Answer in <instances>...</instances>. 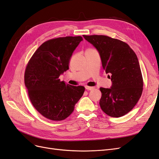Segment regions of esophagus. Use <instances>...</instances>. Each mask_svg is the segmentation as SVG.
Here are the masks:
<instances>
[{"mask_svg": "<svg viewBox=\"0 0 159 159\" xmlns=\"http://www.w3.org/2000/svg\"><path fill=\"white\" fill-rule=\"evenodd\" d=\"M85 89L87 90H92L93 89V87H89V86H85Z\"/></svg>", "mask_w": 159, "mask_h": 159, "instance_id": "34e87169", "label": "esophagus"}]
</instances>
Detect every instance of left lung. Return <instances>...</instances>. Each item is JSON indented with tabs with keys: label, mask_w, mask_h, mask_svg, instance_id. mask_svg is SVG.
<instances>
[{
	"label": "left lung",
	"mask_w": 159,
	"mask_h": 159,
	"mask_svg": "<svg viewBox=\"0 0 159 159\" xmlns=\"http://www.w3.org/2000/svg\"><path fill=\"white\" fill-rule=\"evenodd\" d=\"M99 52L110 78V88H101L100 107L104 113L119 117L131 111L143 92V78L135 53L125 42L103 35L83 36Z\"/></svg>",
	"instance_id": "left-lung-1"
}]
</instances>
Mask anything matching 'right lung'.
I'll return each mask as SVG.
<instances>
[{
  "label": "right lung",
  "mask_w": 159,
  "mask_h": 159,
  "mask_svg": "<svg viewBox=\"0 0 159 159\" xmlns=\"http://www.w3.org/2000/svg\"><path fill=\"white\" fill-rule=\"evenodd\" d=\"M82 40L81 36L48 40L36 50L26 66L25 84L29 98L33 106L47 119H66L84 93L83 86L71 85L59 79L69 70L73 52Z\"/></svg>",
  "instance_id": "obj_1"
}]
</instances>
